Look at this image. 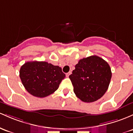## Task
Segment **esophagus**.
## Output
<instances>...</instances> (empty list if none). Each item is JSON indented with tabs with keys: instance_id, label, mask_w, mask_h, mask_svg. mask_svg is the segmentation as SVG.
Returning <instances> with one entry per match:
<instances>
[{
	"instance_id": "34e87169",
	"label": "esophagus",
	"mask_w": 133,
	"mask_h": 133,
	"mask_svg": "<svg viewBox=\"0 0 133 133\" xmlns=\"http://www.w3.org/2000/svg\"><path fill=\"white\" fill-rule=\"evenodd\" d=\"M71 74V72H68V73H66V74H65V75H66V77H69V75L70 74Z\"/></svg>"
}]
</instances>
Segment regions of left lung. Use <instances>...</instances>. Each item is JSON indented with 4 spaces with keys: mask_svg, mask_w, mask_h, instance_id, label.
Returning <instances> with one entry per match:
<instances>
[{
    "mask_svg": "<svg viewBox=\"0 0 133 133\" xmlns=\"http://www.w3.org/2000/svg\"><path fill=\"white\" fill-rule=\"evenodd\" d=\"M111 77L110 65L97 55L79 60L69 76L76 97L87 103L97 101L105 93Z\"/></svg>",
    "mask_w": 133,
    "mask_h": 133,
    "instance_id": "obj_1",
    "label": "left lung"
}]
</instances>
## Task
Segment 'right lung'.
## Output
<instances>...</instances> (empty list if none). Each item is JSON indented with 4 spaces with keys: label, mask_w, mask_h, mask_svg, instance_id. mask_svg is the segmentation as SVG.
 <instances>
[{
    "label": "right lung",
    "mask_w": 133,
    "mask_h": 133,
    "mask_svg": "<svg viewBox=\"0 0 133 133\" xmlns=\"http://www.w3.org/2000/svg\"><path fill=\"white\" fill-rule=\"evenodd\" d=\"M19 77L28 92L43 98L54 93L65 75L58 65L43 61H31L21 67Z\"/></svg>",
    "instance_id": "right-lung-1"
}]
</instances>
